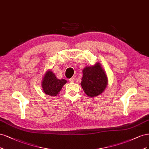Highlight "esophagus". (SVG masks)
<instances>
[{
    "mask_svg": "<svg viewBox=\"0 0 149 149\" xmlns=\"http://www.w3.org/2000/svg\"><path fill=\"white\" fill-rule=\"evenodd\" d=\"M69 80L70 82H71V83L74 82V81H75V78H74V77H72V78H70Z\"/></svg>",
    "mask_w": 149,
    "mask_h": 149,
    "instance_id": "1",
    "label": "esophagus"
}]
</instances>
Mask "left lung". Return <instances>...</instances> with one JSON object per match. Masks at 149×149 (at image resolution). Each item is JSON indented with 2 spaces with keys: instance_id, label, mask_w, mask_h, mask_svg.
<instances>
[{
  "instance_id": "left-lung-1",
  "label": "left lung",
  "mask_w": 149,
  "mask_h": 149,
  "mask_svg": "<svg viewBox=\"0 0 149 149\" xmlns=\"http://www.w3.org/2000/svg\"><path fill=\"white\" fill-rule=\"evenodd\" d=\"M107 77L99 63L93 66L86 67L83 70L81 85L85 93L90 97L102 93L107 86Z\"/></svg>"
}]
</instances>
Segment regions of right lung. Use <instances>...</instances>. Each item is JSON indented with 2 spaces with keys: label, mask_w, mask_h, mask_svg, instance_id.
Here are the masks:
<instances>
[{
  "label": "right lung",
  "mask_w": 149,
  "mask_h": 149,
  "mask_svg": "<svg viewBox=\"0 0 149 149\" xmlns=\"http://www.w3.org/2000/svg\"><path fill=\"white\" fill-rule=\"evenodd\" d=\"M64 79L59 80L56 77L51 71H47L42 82V87L45 93L50 96H56L59 93L62 87L66 84Z\"/></svg>",
  "instance_id": "right-lung-1"
}]
</instances>
